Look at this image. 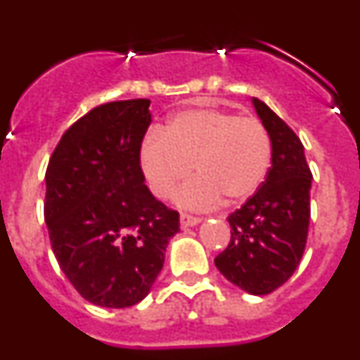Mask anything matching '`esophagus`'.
Here are the masks:
<instances>
[{
	"label": "esophagus",
	"instance_id": "1",
	"mask_svg": "<svg viewBox=\"0 0 360 360\" xmlns=\"http://www.w3.org/2000/svg\"><path fill=\"white\" fill-rule=\"evenodd\" d=\"M202 221V218H196V216H191V214H182L180 216V225L182 227H195Z\"/></svg>",
	"mask_w": 360,
	"mask_h": 360
}]
</instances>
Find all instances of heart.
I'll return each instance as SVG.
<instances>
[{
  "mask_svg": "<svg viewBox=\"0 0 360 360\" xmlns=\"http://www.w3.org/2000/svg\"><path fill=\"white\" fill-rule=\"evenodd\" d=\"M141 167L158 198L173 193L195 167L198 176L174 195L189 209H207L225 196L240 203L262 187L272 160L263 124L216 108L178 111L162 133H151L141 148Z\"/></svg>",
  "mask_w": 360,
  "mask_h": 360,
  "instance_id": "1",
  "label": "heart"
}]
</instances>
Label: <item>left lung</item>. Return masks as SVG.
Instances as JSON below:
<instances>
[{"mask_svg": "<svg viewBox=\"0 0 360 360\" xmlns=\"http://www.w3.org/2000/svg\"><path fill=\"white\" fill-rule=\"evenodd\" d=\"M254 110L272 146L265 182L229 216L231 241L216 269L241 290L265 295L288 281L304 252L311 173L299 136L259 98Z\"/></svg>", "mask_w": 360, "mask_h": 360, "instance_id": "8db88e82", "label": "left lung"}]
</instances>
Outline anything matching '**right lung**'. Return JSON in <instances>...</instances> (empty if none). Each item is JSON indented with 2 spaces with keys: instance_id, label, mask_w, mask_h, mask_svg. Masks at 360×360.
Segmentation results:
<instances>
[{
  "instance_id": "add662e5",
  "label": "right lung",
  "mask_w": 360,
  "mask_h": 360,
  "mask_svg": "<svg viewBox=\"0 0 360 360\" xmlns=\"http://www.w3.org/2000/svg\"><path fill=\"white\" fill-rule=\"evenodd\" d=\"M148 98L94 108L66 129L46 167L44 221L75 290L104 308L133 307L164 266L178 212L151 195L141 167Z\"/></svg>"
}]
</instances>
